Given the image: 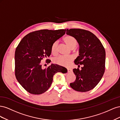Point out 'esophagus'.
<instances>
[{"label": "esophagus", "mask_w": 120, "mask_h": 120, "mask_svg": "<svg viewBox=\"0 0 120 120\" xmlns=\"http://www.w3.org/2000/svg\"><path fill=\"white\" fill-rule=\"evenodd\" d=\"M72 69H71V68H68V72H72Z\"/></svg>", "instance_id": "34e87169"}]
</instances>
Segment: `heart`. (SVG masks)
Wrapping results in <instances>:
<instances>
[{"instance_id": "b5f03b06", "label": "heart", "mask_w": 120, "mask_h": 120, "mask_svg": "<svg viewBox=\"0 0 120 120\" xmlns=\"http://www.w3.org/2000/svg\"><path fill=\"white\" fill-rule=\"evenodd\" d=\"M64 41L66 45L71 49H74L77 45V41L75 38L71 35H67L64 38ZM58 45V41L54 42L51 48V52L53 54H55L57 51V46ZM73 60V57L71 56H60L53 59V62L61 66L68 67L71 64Z\"/></svg>"}]
</instances>
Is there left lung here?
Returning <instances> with one entry per match:
<instances>
[{
  "instance_id": "8db88e82",
  "label": "left lung",
  "mask_w": 120,
  "mask_h": 120,
  "mask_svg": "<svg viewBox=\"0 0 120 120\" xmlns=\"http://www.w3.org/2000/svg\"><path fill=\"white\" fill-rule=\"evenodd\" d=\"M67 34L75 38L79 45V56L74 63L81 70L74 68L76 79L70 86L78 92L93 89L100 82L105 72L106 52L100 40L92 32L82 29L67 30Z\"/></svg>"
}]
</instances>
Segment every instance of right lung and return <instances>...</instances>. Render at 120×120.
<instances>
[{
  "label": "right lung",
  "mask_w": 120,
  "mask_h": 120,
  "mask_svg": "<svg viewBox=\"0 0 120 120\" xmlns=\"http://www.w3.org/2000/svg\"><path fill=\"white\" fill-rule=\"evenodd\" d=\"M66 30H42L30 32L21 39L15 52V75L17 81L28 93L39 95L51 86L54 75L66 73V68L56 64L43 69L41 61L49 57L51 48ZM50 63V60H46Z\"/></svg>",
  "instance_id": "obj_1"
}]
</instances>
